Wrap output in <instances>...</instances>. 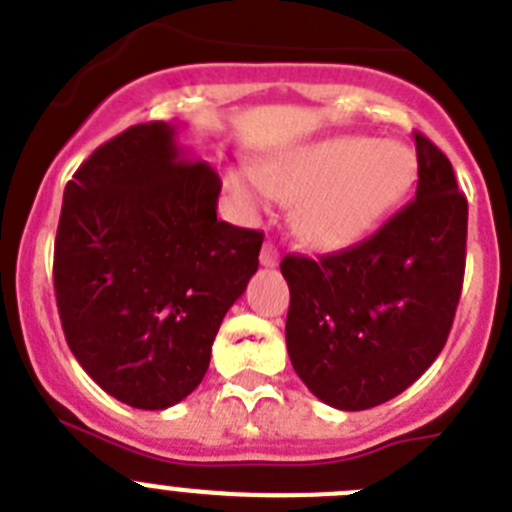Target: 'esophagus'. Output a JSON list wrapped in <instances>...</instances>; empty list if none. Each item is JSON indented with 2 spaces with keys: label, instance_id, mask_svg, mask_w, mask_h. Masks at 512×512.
<instances>
[{
  "label": "esophagus",
  "instance_id": "34e87169",
  "mask_svg": "<svg viewBox=\"0 0 512 512\" xmlns=\"http://www.w3.org/2000/svg\"><path fill=\"white\" fill-rule=\"evenodd\" d=\"M261 264L264 266L279 264V251H276L274 243H264V248H261Z\"/></svg>",
  "mask_w": 512,
  "mask_h": 512
}]
</instances>
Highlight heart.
Instances as JSON below:
<instances>
[{
    "label": "heart",
    "instance_id": "heart-1",
    "mask_svg": "<svg viewBox=\"0 0 512 512\" xmlns=\"http://www.w3.org/2000/svg\"><path fill=\"white\" fill-rule=\"evenodd\" d=\"M414 175L403 144L340 137L261 162L253 175L231 172L228 185L243 203L261 192L292 203V225L302 241L340 248L370 231Z\"/></svg>",
    "mask_w": 512,
    "mask_h": 512
}]
</instances>
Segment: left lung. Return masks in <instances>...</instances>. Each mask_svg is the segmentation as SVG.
Instances as JSON below:
<instances>
[{"label": "left lung", "mask_w": 512, "mask_h": 512, "mask_svg": "<svg viewBox=\"0 0 512 512\" xmlns=\"http://www.w3.org/2000/svg\"><path fill=\"white\" fill-rule=\"evenodd\" d=\"M416 198L365 241L284 256L287 350L314 396L340 411L391 401L442 353L464 279L467 198L452 162L414 131Z\"/></svg>", "instance_id": "left-lung-1"}]
</instances>
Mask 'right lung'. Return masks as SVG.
I'll list each match as a JSON object with an SVG mask.
<instances>
[{
  "instance_id": "obj_1",
  "label": "right lung",
  "mask_w": 512,
  "mask_h": 512,
  "mask_svg": "<svg viewBox=\"0 0 512 512\" xmlns=\"http://www.w3.org/2000/svg\"><path fill=\"white\" fill-rule=\"evenodd\" d=\"M218 172L167 121L129 126L75 170L53 284L70 353L134 409L190 396L225 312L259 269L264 233L218 220Z\"/></svg>"
}]
</instances>
